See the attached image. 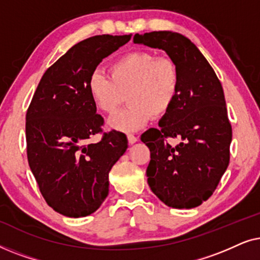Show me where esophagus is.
I'll list each match as a JSON object with an SVG mask.
<instances>
[{
    "mask_svg": "<svg viewBox=\"0 0 260 260\" xmlns=\"http://www.w3.org/2000/svg\"><path fill=\"white\" fill-rule=\"evenodd\" d=\"M127 141H129L130 144H134L138 141V137L135 136V135H133V134H129V135H127Z\"/></svg>",
    "mask_w": 260,
    "mask_h": 260,
    "instance_id": "34e87169",
    "label": "esophagus"
}]
</instances>
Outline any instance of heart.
<instances>
[{
	"label": "heart",
	"instance_id": "b5f03b06",
	"mask_svg": "<svg viewBox=\"0 0 260 260\" xmlns=\"http://www.w3.org/2000/svg\"><path fill=\"white\" fill-rule=\"evenodd\" d=\"M110 77L94 71L88 90L95 105L112 115L129 101V106L110 118V125L124 133L144 126L152 117L168 115L179 98L181 76L176 62L150 52L127 53L111 63Z\"/></svg>",
	"mask_w": 260,
	"mask_h": 260
}]
</instances>
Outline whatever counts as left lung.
<instances>
[{
  "mask_svg": "<svg viewBox=\"0 0 260 260\" xmlns=\"http://www.w3.org/2000/svg\"><path fill=\"white\" fill-rule=\"evenodd\" d=\"M135 44L166 51L181 76L179 98L158 127L142 134L150 149L147 168L152 193L173 208H194L218 187L230 163L232 126L223 90L214 70L197 46L173 31L135 34ZM168 138L180 143L169 144Z\"/></svg>",
  "mask_w": 260,
  "mask_h": 260,
  "instance_id": "left-lung-1",
  "label": "left lung"
}]
</instances>
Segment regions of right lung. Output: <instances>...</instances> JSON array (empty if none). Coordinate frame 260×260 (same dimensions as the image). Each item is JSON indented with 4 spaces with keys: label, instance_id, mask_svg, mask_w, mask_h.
Segmentation results:
<instances>
[{
    "label": "right lung",
    "instance_id": "1",
    "mask_svg": "<svg viewBox=\"0 0 260 260\" xmlns=\"http://www.w3.org/2000/svg\"><path fill=\"white\" fill-rule=\"evenodd\" d=\"M131 35H95L78 42L42 76L26 115L27 157L49 207L70 218L90 215L109 194V173L126 136L103 133L88 80L102 60ZM98 133L102 140L88 144Z\"/></svg>",
    "mask_w": 260,
    "mask_h": 260
}]
</instances>
